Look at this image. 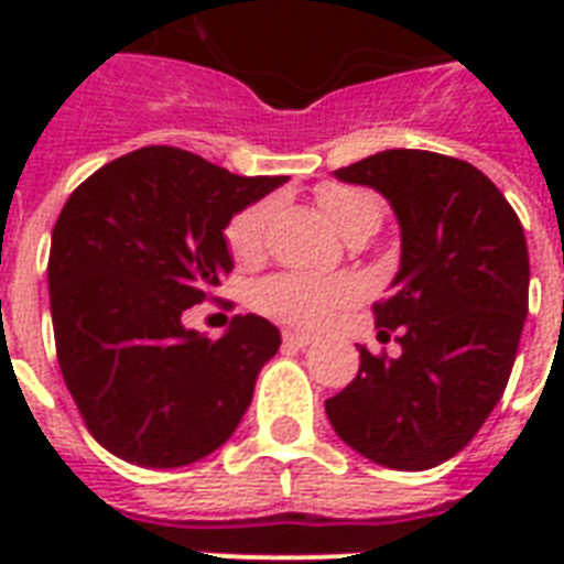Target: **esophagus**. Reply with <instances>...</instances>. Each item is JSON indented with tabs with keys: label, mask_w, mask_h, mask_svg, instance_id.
Returning a JSON list of instances; mask_svg holds the SVG:
<instances>
[{
	"label": "esophagus",
	"mask_w": 564,
	"mask_h": 564,
	"mask_svg": "<svg viewBox=\"0 0 564 564\" xmlns=\"http://www.w3.org/2000/svg\"><path fill=\"white\" fill-rule=\"evenodd\" d=\"M310 343H313L310 336L295 334V330H286V334H283V345H286V348H295V351H304Z\"/></svg>",
	"instance_id": "obj_1"
}]
</instances>
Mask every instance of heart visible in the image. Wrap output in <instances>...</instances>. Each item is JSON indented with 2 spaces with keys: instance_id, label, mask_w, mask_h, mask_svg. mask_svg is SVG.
I'll list each match as a JSON object with an SVG mask.
<instances>
[{
  "instance_id": "heart-1",
  "label": "heart",
  "mask_w": 564,
  "mask_h": 564,
  "mask_svg": "<svg viewBox=\"0 0 564 564\" xmlns=\"http://www.w3.org/2000/svg\"><path fill=\"white\" fill-rule=\"evenodd\" d=\"M316 202L345 239L362 230H377L380 225V204L375 195L360 187L322 184L316 189ZM272 213V198H260L228 221L225 242L237 263H254L263 257ZM357 292L360 286L351 278H313V274L286 272L257 283L251 301L260 313L281 318L286 325L318 327L336 307L357 299Z\"/></svg>"
}]
</instances>
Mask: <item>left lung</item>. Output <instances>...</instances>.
I'll list each match as a JSON object with an SVG mask.
<instances>
[{
	"mask_svg": "<svg viewBox=\"0 0 564 564\" xmlns=\"http://www.w3.org/2000/svg\"><path fill=\"white\" fill-rule=\"evenodd\" d=\"M392 204L401 269L375 304L380 339L401 357L360 348V371L327 398L336 436L398 471H424L463 451L512 375L530 295L524 228L477 166L421 149H389L334 172Z\"/></svg>",
	"mask_w": 564,
	"mask_h": 564,
	"instance_id": "1",
	"label": "left lung"
}]
</instances>
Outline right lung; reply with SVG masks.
Masks as SVG:
<instances>
[{"label": "right lung", "instance_id": "1", "mask_svg": "<svg viewBox=\"0 0 564 564\" xmlns=\"http://www.w3.org/2000/svg\"><path fill=\"white\" fill-rule=\"evenodd\" d=\"M286 181L145 145L69 195L48 251L57 362L84 424L113 456L181 468L237 430L281 334L248 313L207 339L184 327V310L234 269L228 221Z\"/></svg>", "mask_w": 564, "mask_h": 564}]
</instances>
